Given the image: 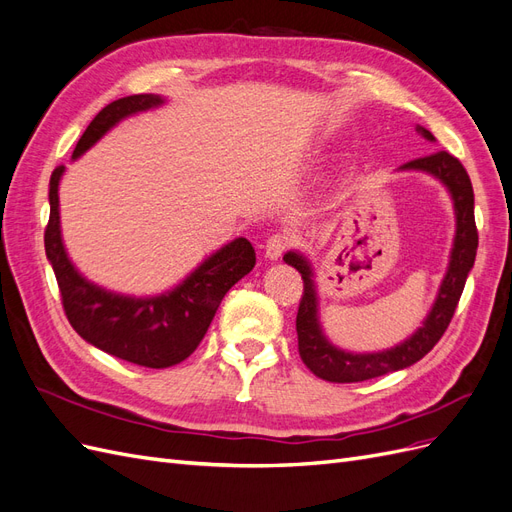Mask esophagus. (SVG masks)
<instances>
[{
	"mask_svg": "<svg viewBox=\"0 0 512 512\" xmlns=\"http://www.w3.org/2000/svg\"><path fill=\"white\" fill-rule=\"evenodd\" d=\"M288 245H290L288 235H273L267 239L265 254L269 260H277V258H282V254L288 250Z\"/></svg>",
	"mask_w": 512,
	"mask_h": 512,
	"instance_id": "1",
	"label": "esophagus"
}]
</instances>
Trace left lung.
Here are the masks:
<instances>
[{
	"mask_svg": "<svg viewBox=\"0 0 512 512\" xmlns=\"http://www.w3.org/2000/svg\"><path fill=\"white\" fill-rule=\"evenodd\" d=\"M416 132L429 143L436 141L429 130L416 126ZM399 170H416L438 179L453 198L455 209V239L451 260L444 280L440 284L438 297L433 301L427 318L404 342L386 348L380 352H348L333 346L322 331L318 316V290L314 282L312 262L301 252H288L284 260L290 267L297 269L303 277V297L297 314V335H299V354L307 369L314 376L329 382H363L369 378H378L391 371L404 369L421 361L423 356L440 342L448 322H451L459 297L466 286L468 273L474 267L478 232L474 222V190L472 181L463 164L453 158L448 151H436L429 156L416 158L399 166Z\"/></svg>",
	"mask_w": 512,
	"mask_h": 512,
	"instance_id": "8db88e82",
	"label": "left lung"
}]
</instances>
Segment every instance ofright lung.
<instances>
[{"instance_id":"add662e5","label":"right lung","mask_w":512,"mask_h":512,"mask_svg":"<svg viewBox=\"0 0 512 512\" xmlns=\"http://www.w3.org/2000/svg\"><path fill=\"white\" fill-rule=\"evenodd\" d=\"M164 102L156 94H138L104 106L76 143L72 160L81 158L119 121ZM64 173L66 166H57L51 175V215L44 230V250L55 271L72 329L91 346L134 365L164 369L185 361L203 342L224 294L254 269L256 252L252 243L243 237L226 243L175 288L156 297H130L106 290L89 282L72 265L61 239L59 181Z\"/></svg>"}]
</instances>
